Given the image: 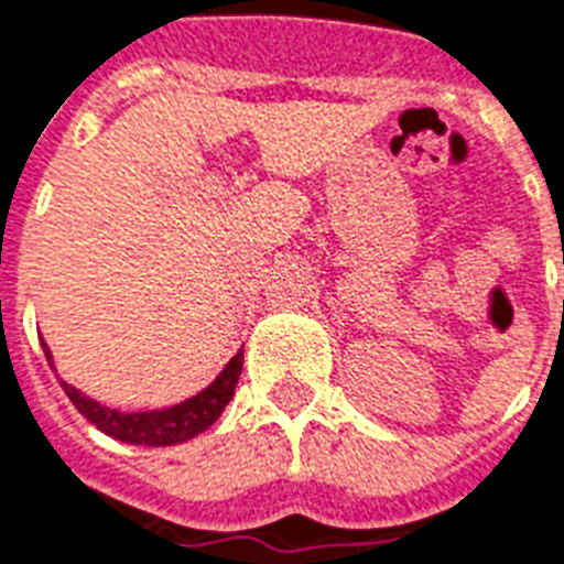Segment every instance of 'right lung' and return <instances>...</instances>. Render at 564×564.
<instances>
[{"mask_svg": "<svg viewBox=\"0 0 564 564\" xmlns=\"http://www.w3.org/2000/svg\"><path fill=\"white\" fill-rule=\"evenodd\" d=\"M43 351H46V360L50 367L53 364V351L46 349V343L41 339ZM239 372H242V351H236L230 364H227L213 384L204 387L200 393H195L186 402L180 405L162 408V411H118V408L100 405L97 399L85 397L82 390H76L73 384L62 381L64 393L70 399L76 411H79L91 425H97L100 432H106L115 441H123V444L135 446H174L186 444L192 437H197L200 432H206L209 425L221 416V411L227 408V402L234 399L236 381H239Z\"/></svg>", "mask_w": 564, "mask_h": 564, "instance_id": "add662e5", "label": "right lung"}]
</instances>
